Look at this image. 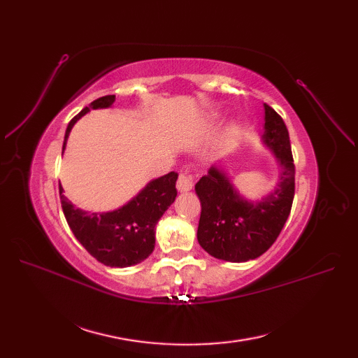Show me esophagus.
Masks as SVG:
<instances>
[{
  "mask_svg": "<svg viewBox=\"0 0 358 358\" xmlns=\"http://www.w3.org/2000/svg\"><path fill=\"white\" fill-rule=\"evenodd\" d=\"M194 187V176L189 175V173H180L176 188L179 192H188Z\"/></svg>",
  "mask_w": 358,
  "mask_h": 358,
  "instance_id": "esophagus-1",
  "label": "esophagus"
}]
</instances>
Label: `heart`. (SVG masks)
Segmentation results:
<instances>
[{
  "mask_svg": "<svg viewBox=\"0 0 358 358\" xmlns=\"http://www.w3.org/2000/svg\"><path fill=\"white\" fill-rule=\"evenodd\" d=\"M233 129H234V128H233Z\"/></svg>",
  "mask_w": 358,
  "mask_h": 358,
  "instance_id": "b5f03b06",
  "label": "heart"
}]
</instances>
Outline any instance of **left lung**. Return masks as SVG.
<instances>
[{
    "label": "left lung",
    "mask_w": 358,
    "mask_h": 358,
    "mask_svg": "<svg viewBox=\"0 0 358 358\" xmlns=\"http://www.w3.org/2000/svg\"><path fill=\"white\" fill-rule=\"evenodd\" d=\"M263 145L279 167L276 187L259 200H248L222 166H212L196 183L201 203L197 241L209 255L245 263L273 245L288 220L294 199V161L288 129L272 107L264 104Z\"/></svg>",
    "instance_id": "1"
}]
</instances>
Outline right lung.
I'll return each instance as SVG.
<instances>
[{"mask_svg":"<svg viewBox=\"0 0 358 358\" xmlns=\"http://www.w3.org/2000/svg\"><path fill=\"white\" fill-rule=\"evenodd\" d=\"M113 103L115 95L101 96L74 116L64 137L62 154L74 124L90 110L109 109ZM176 180L178 173L175 171L152 179L137 196L110 212H90L76 208L64 196V188L59 183L61 206L76 239L94 258L109 267H129L142 263L152 254L155 225L178 196Z\"/></svg>","mask_w":358,"mask_h":358,"instance_id":"right-lung-1","label":"right lung"}]
</instances>
